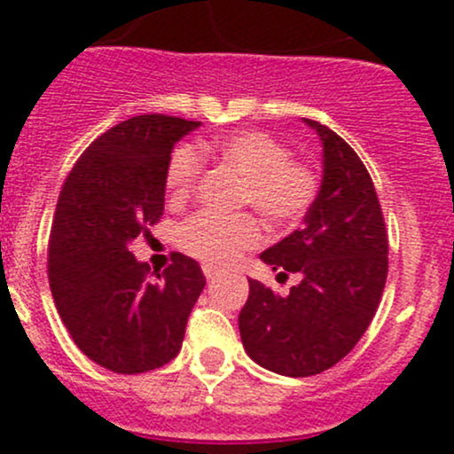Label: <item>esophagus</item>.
Wrapping results in <instances>:
<instances>
[{"mask_svg":"<svg viewBox=\"0 0 454 454\" xmlns=\"http://www.w3.org/2000/svg\"><path fill=\"white\" fill-rule=\"evenodd\" d=\"M201 270H204L206 278H213L215 274H217V265H213V263H204L201 265Z\"/></svg>","mask_w":454,"mask_h":454,"instance_id":"obj_1","label":"esophagus"}]
</instances>
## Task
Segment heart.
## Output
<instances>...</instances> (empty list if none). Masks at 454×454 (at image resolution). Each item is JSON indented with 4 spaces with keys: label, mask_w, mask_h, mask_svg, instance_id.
I'll list each match as a JSON object with an SVG mask.
<instances>
[{
    "label": "heart",
    "mask_w": 454,
    "mask_h": 454,
    "mask_svg": "<svg viewBox=\"0 0 454 454\" xmlns=\"http://www.w3.org/2000/svg\"><path fill=\"white\" fill-rule=\"evenodd\" d=\"M226 167L244 177L241 201L253 204L272 226L290 228L312 208L318 195V173L305 160L290 158V149L265 131H235L204 146ZM201 153L193 145H180L171 153L164 173L173 201L193 193L201 173ZM263 241V228L250 213H198L180 228V246L189 254L210 263H232L244 250Z\"/></svg>",
    "instance_id": "1"
}]
</instances>
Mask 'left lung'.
<instances>
[{"label":"left lung","mask_w":454,"mask_h":454,"mask_svg":"<svg viewBox=\"0 0 454 454\" xmlns=\"http://www.w3.org/2000/svg\"><path fill=\"white\" fill-rule=\"evenodd\" d=\"M323 145V180L305 226L261 253L299 286L278 296L248 278L239 314L244 349L256 364L308 378L340 363L373 320L388 272L382 208L363 160L336 131L303 118Z\"/></svg>","instance_id":"obj_1"}]
</instances>
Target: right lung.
Instances as JSON below:
<instances>
[{
	"label": "right lung",
	"instance_id": "right-lung-1",
	"mask_svg": "<svg viewBox=\"0 0 454 454\" xmlns=\"http://www.w3.org/2000/svg\"><path fill=\"white\" fill-rule=\"evenodd\" d=\"M198 127L162 114L118 122L87 146L59 195L48 246L54 305L76 347L114 373L171 363L206 286L191 256L176 253L151 278L129 250L162 217L173 145Z\"/></svg>",
	"mask_w": 454,
	"mask_h": 454
}]
</instances>
